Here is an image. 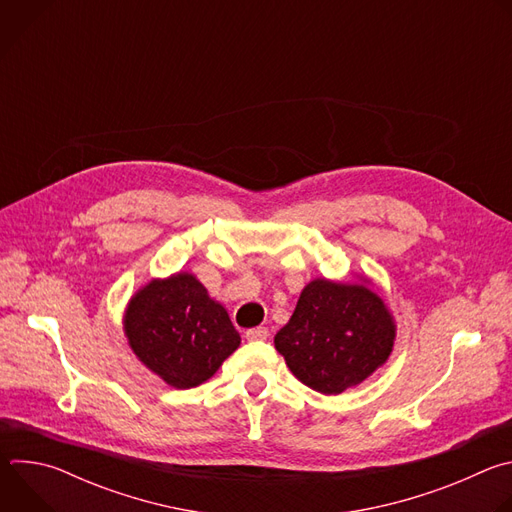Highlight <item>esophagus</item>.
<instances>
[{
	"instance_id": "34e87169",
	"label": "esophagus",
	"mask_w": 512,
	"mask_h": 512,
	"mask_svg": "<svg viewBox=\"0 0 512 512\" xmlns=\"http://www.w3.org/2000/svg\"><path fill=\"white\" fill-rule=\"evenodd\" d=\"M247 340H267L269 336V330L265 326H257V328H251L245 332Z\"/></svg>"
}]
</instances>
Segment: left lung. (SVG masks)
Wrapping results in <instances>:
<instances>
[{
    "instance_id": "1",
    "label": "left lung",
    "mask_w": 512,
    "mask_h": 512,
    "mask_svg": "<svg viewBox=\"0 0 512 512\" xmlns=\"http://www.w3.org/2000/svg\"><path fill=\"white\" fill-rule=\"evenodd\" d=\"M395 336L393 312L369 277L354 283L316 277L273 342L296 379L318 393L340 395L383 367Z\"/></svg>"
}]
</instances>
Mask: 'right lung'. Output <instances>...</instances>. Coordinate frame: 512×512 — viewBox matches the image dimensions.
Listing matches in <instances>:
<instances>
[{
    "instance_id": "right-lung-1",
    "label": "right lung",
    "mask_w": 512,
    "mask_h": 512,
    "mask_svg": "<svg viewBox=\"0 0 512 512\" xmlns=\"http://www.w3.org/2000/svg\"><path fill=\"white\" fill-rule=\"evenodd\" d=\"M123 334L145 369L174 389L206 383L241 344L225 306L188 271L141 285L125 306Z\"/></svg>"
}]
</instances>
